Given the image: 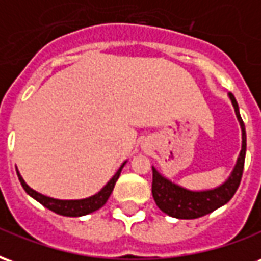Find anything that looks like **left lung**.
I'll return each instance as SVG.
<instances>
[{
	"label": "left lung",
	"instance_id": "obj_1",
	"mask_svg": "<svg viewBox=\"0 0 261 261\" xmlns=\"http://www.w3.org/2000/svg\"><path fill=\"white\" fill-rule=\"evenodd\" d=\"M228 97L235 109L236 119L239 121L242 130V149L233 169L219 186L204 190H190L187 187L177 185L176 181L170 180L169 177L162 175L155 166H152L153 200L159 210L166 215L177 219L200 218L225 205L238 190L246 156V130L235 96L229 93Z\"/></svg>",
	"mask_w": 261,
	"mask_h": 261
}]
</instances>
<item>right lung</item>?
Returning <instances> with one entry per match:
<instances>
[{"label": "right lung", "mask_w": 261, "mask_h": 261, "mask_svg": "<svg viewBox=\"0 0 261 261\" xmlns=\"http://www.w3.org/2000/svg\"><path fill=\"white\" fill-rule=\"evenodd\" d=\"M125 164H127V161L123 162V165H121L119 168V170L114 173L113 177H112L99 192L95 193L93 196L85 197V198H78V200H60V198H53V197L44 196L42 193L33 190V189L23 180V177L20 176L18 168H16V173H18L20 185L25 189V192L28 193L32 198H35L36 201L40 202L42 205L48 208L50 211L59 214V215H63V217H84V215H88V214L95 213V211H97L99 208L103 207V205L106 204L108 198L110 197L112 192H113L114 185H116V181H117L120 173H121V169L124 168Z\"/></svg>", "instance_id": "obj_1"}]
</instances>
